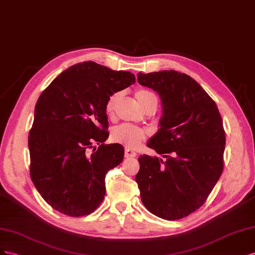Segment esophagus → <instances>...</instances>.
<instances>
[{
  "instance_id": "34e87169",
  "label": "esophagus",
  "mask_w": 255,
  "mask_h": 255,
  "mask_svg": "<svg viewBox=\"0 0 255 255\" xmlns=\"http://www.w3.org/2000/svg\"><path fill=\"white\" fill-rule=\"evenodd\" d=\"M135 156H136V154H135V152H134L133 150L129 149V148H126V149H125V157H126V158H133V157H135Z\"/></svg>"
}]
</instances>
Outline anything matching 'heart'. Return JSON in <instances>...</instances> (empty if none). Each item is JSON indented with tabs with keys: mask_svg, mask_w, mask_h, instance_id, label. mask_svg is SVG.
I'll list each match as a JSON object with an SVG mask.
<instances>
[{
	"mask_svg": "<svg viewBox=\"0 0 255 255\" xmlns=\"http://www.w3.org/2000/svg\"><path fill=\"white\" fill-rule=\"evenodd\" d=\"M122 96L120 92H115L111 94L109 98L107 99L106 103V113L109 116H112L114 114L115 107L118 105L119 100ZM135 98L139 101V104L145 109L150 101L156 100L157 97L152 92L147 90H139L135 92ZM146 133L141 128H137L135 126L128 125V124H124V125H120L115 127L112 130L111 137L115 143H120L122 145H125L128 148H136L142 143V141L145 139Z\"/></svg>",
	"mask_w": 255,
	"mask_h": 255,
	"instance_id": "heart-1",
	"label": "heart"
}]
</instances>
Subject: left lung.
I'll return each mask as SVG.
<instances>
[{
	"instance_id": "obj_1",
	"label": "left lung",
	"mask_w": 255,
	"mask_h": 255,
	"mask_svg": "<svg viewBox=\"0 0 255 255\" xmlns=\"http://www.w3.org/2000/svg\"><path fill=\"white\" fill-rule=\"evenodd\" d=\"M162 103L158 132L147 146L162 158L142 155L135 181L151 214L178 220L206 202L223 171L225 132L213 98L190 76L175 70L137 74Z\"/></svg>"
}]
</instances>
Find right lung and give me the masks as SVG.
<instances>
[{
	"label": "right lung",
	"mask_w": 255,
	"mask_h": 255,
	"mask_svg": "<svg viewBox=\"0 0 255 255\" xmlns=\"http://www.w3.org/2000/svg\"><path fill=\"white\" fill-rule=\"evenodd\" d=\"M134 82L131 72L89 61L63 71L41 93L28 133L30 175L57 212L86 216L104 201L107 173L124 158L121 144H105L106 103Z\"/></svg>",
	"instance_id": "1"
}]
</instances>
